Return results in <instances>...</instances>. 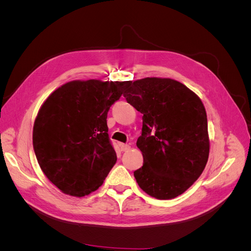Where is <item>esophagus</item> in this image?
<instances>
[{
  "mask_svg": "<svg viewBox=\"0 0 251 251\" xmlns=\"http://www.w3.org/2000/svg\"><path fill=\"white\" fill-rule=\"evenodd\" d=\"M131 149V147L128 146V144H125V143H121L120 144V150L123 151H128Z\"/></svg>",
  "mask_w": 251,
  "mask_h": 251,
  "instance_id": "1",
  "label": "esophagus"
}]
</instances>
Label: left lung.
<instances>
[{
	"label": "left lung",
	"instance_id": "left-lung-1",
	"mask_svg": "<svg viewBox=\"0 0 251 251\" xmlns=\"http://www.w3.org/2000/svg\"><path fill=\"white\" fill-rule=\"evenodd\" d=\"M143 114L137 139L143 165L134 177L154 198H176L200 177L208 160L207 116L200 98L183 83L147 77L124 94Z\"/></svg>",
	"mask_w": 251,
	"mask_h": 251
}]
</instances>
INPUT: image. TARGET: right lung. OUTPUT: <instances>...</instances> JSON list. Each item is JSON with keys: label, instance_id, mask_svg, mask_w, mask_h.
Listing matches in <instances>:
<instances>
[{"label": "right lung", "instance_id": "add662e5", "mask_svg": "<svg viewBox=\"0 0 251 251\" xmlns=\"http://www.w3.org/2000/svg\"><path fill=\"white\" fill-rule=\"evenodd\" d=\"M130 82L73 80L43 103L33 150L43 173L63 193L83 197L96 191L116 163L107 117Z\"/></svg>", "mask_w": 251, "mask_h": 251}]
</instances>
